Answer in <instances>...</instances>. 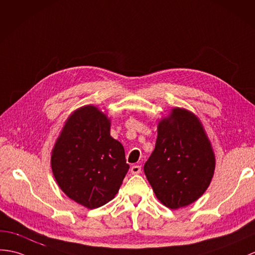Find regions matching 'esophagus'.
I'll return each mask as SVG.
<instances>
[{"mask_svg": "<svg viewBox=\"0 0 255 255\" xmlns=\"http://www.w3.org/2000/svg\"><path fill=\"white\" fill-rule=\"evenodd\" d=\"M130 171H131L132 175H138L141 173V166H139V165H133V166L130 168Z\"/></svg>", "mask_w": 255, "mask_h": 255, "instance_id": "obj_1", "label": "esophagus"}]
</instances>
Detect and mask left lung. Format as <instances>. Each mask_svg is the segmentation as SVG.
Listing matches in <instances>:
<instances>
[{
	"label": "left lung",
	"mask_w": 255,
	"mask_h": 255,
	"mask_svg": "<svg viewBox=\"0 0 255 255\" xmlns=\"http://www.w3.org/2000/svg\"><path fill=\"white\" fill-rule=\"evenodd\" d=\"M215 155L202 123L190 111L175 108L159 121L155 149L144 174L156 198L171 210L197 201L209 188Z\"/></svg>",
	"instance_id": "left-lung-1"
}]
</instances>
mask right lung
Returning <instances> with one entry per match:
<instances>
[{"mask_svg": "<svg viewBox=\"0 0 255 255\" xmlns=\"http://www.w3.org/2000/svg\"><path fill=\"white\" fill-rule=\"evenodd\" d=\"M111 121L93 105L70 115L51 155L58 187L87 209H97L115 198L129 169L125 150L111 137Z\"/></svg>", "mask_w": 255, "mask_h": 255, "instance_id": "right-lung-1", "label": "right lung"}]
</instances>
